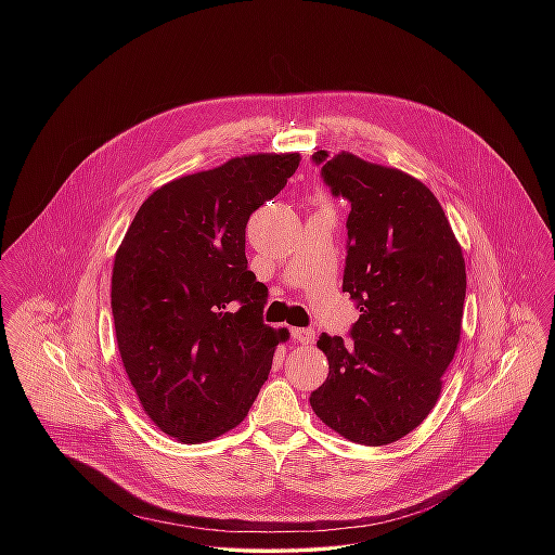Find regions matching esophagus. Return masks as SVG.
Here are the masks:
<instances>
[{
	"label": "esophagus",
	"mask_w": 555,
	"mask_h": 555,
	"mask_svg": "<svg viewBox=\"0 0 555 555\" xmlns=\"http://www.w3.org/2000/svg\"><path fill=\"white\" fill-rule=\"evenodd\" d=\"M314 337H317V335H314L312 328H293V339L299 341V344H304V346L312 344Z\"/></svg>",
	"instance_id": "obj_1"
}]
</instances>
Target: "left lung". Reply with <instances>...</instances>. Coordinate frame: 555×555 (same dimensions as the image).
<instances>
[{
  "label": "left lung",
  "instance_id": "8db88e82",
  "mask_svg": "<svg viewBox=\"0 0 555 555\" xmlns=\"http://www.w3.org/2000/svg\"><path fill=\"white\" fill-rule=\"evenodd\" d=\"M335 196L350 201L344 293L359 301L352 341L322 333L328 376L310 397L350 442L391 444L434 410L462 335L466 260L434 192L416 177L317 152Z\"/></svg>",
  "mask_w": 555,
  "mask_h": 555
}]
</instances>
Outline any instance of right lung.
<instances>
[{"label":"right lung","instance_id":"add662e5","mask_svg":"<svg viewBox=\"0 0 555 555\" xmlns=\"http://www.w3.org/2000/svg\"><path fill=\"white\" fill-rule=\"evenodd\" d=\"M299 162L247 154L177 177L147 196L117 247L119 357L145 414L179 442L235 429L291 337L262 322L267 286L247 269L245 224Z\"/></svg>","mask_w":555,"mask_h":555}]
</instances>
